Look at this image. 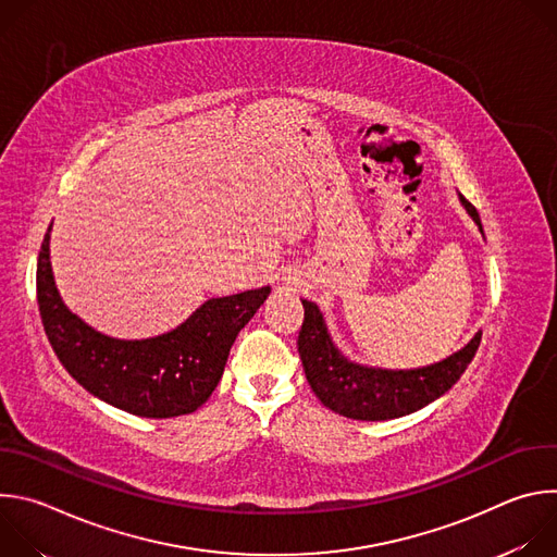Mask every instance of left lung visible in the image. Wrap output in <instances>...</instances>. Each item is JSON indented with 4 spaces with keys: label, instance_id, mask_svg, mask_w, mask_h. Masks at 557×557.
<instances>
[{
    "label": "left lung",
    "instance_id": "8db88e82",
    "mask_svg": "<svg viewBox=\"0 0 557 557\" xmlns=\"http://www.w3.org/2000/svg\"><path fill=\"white\" fill-rule=\"evenodd\" d=\"M469 215L481 224L475 207L460 196ZM304 322L297 337V352L308 385L326 408L357 421L399 419L438 399L467 370L481 346V333L451 357L417 370H376L357 366L333 346L324 317L312 301L301 299Z\"/></svg>",
    "mask_w": 557,
    "mask_h": 557
}]
</instances>
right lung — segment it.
<instances>
[{"label":"right lung","mask_w":557,"mask_h":557,"mask_svg":"<svg viewBox=\"0 0 557 557\" xmlns=\"http://www.w3.org/2000/svg\"><path fill=\"white\" fill-rule=\"evenodd\" d=\"M50 226L37 258V304L46 337L70 376L101 401L136 417L172 419L198 410L215 389L237 333L271 288L209 299L161 337L112 339L63 306L50 269Z\"/></svg>","instance_id":"1"}]
</instances>
